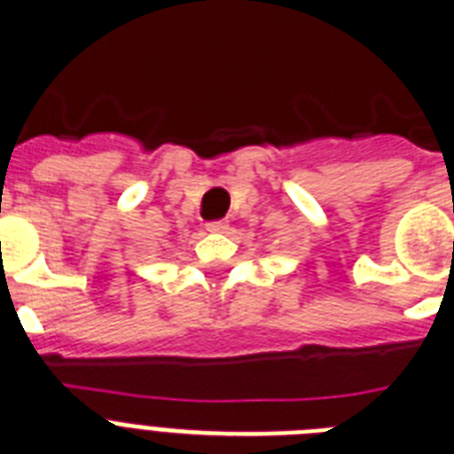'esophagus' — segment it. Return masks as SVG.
<instances>
[{
    "label": "esophagus",
    "mask_w": 454,
    "mask_h": 454,
    "mask_svg": "<svg viewBox=\"0 0 454 454\" xmlns=\"http://www.w3.org/2000/svg\"><path fill=\"white\" fill-rule=\"evenodd\" d=\"M227 220H213V223H206V230L213 231V234H223V231H227Z\"/></svg>",
    "instance_id": "34e87169"
}]
</instances>
